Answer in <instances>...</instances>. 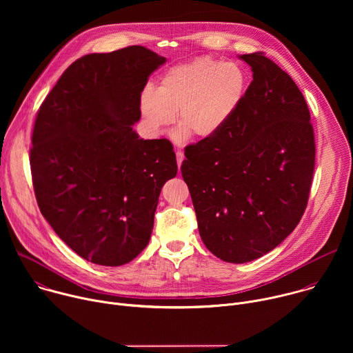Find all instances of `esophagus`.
Segmentation results:
<instances>
[{
    "label": "esophagus",
    "mask_w": 353,
    "mask_h": 353,
    "mask_svg": "<svg viewBox=\"0 0 353 353\" xmlns=\"http://www.w3.org/2000/svg\"><path fill=\"white\" fill-rule=\"evenodd\" d=\"M176 157H177V166H179V169H180V168H181V163H183V161H184V154L181 152V150H177Z\"/></svg>",
    "instance_id": "obj_1"
}]
</instances>
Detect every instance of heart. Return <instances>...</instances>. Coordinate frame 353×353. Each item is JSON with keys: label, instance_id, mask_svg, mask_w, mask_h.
Segmentation results:
<instances>
[{"label": "heart", "instance_id": "1", "mask_svg": "<svg viewBox=\"0 0 353 353\" xmlns=\"http://www.w3.org/2000/svg\"><path fill=\"white\" fill-rule=\"evenodd\" d=\"M248 77L236 63L196 57L173 65L159 78L155 89L139 97L145 128L158 134L170 125L177 112L179 142L188 135L204 139L221 131L234 116L245 96Z\"/></svg>", "mask_w": 353, "mask_h": 353}]
</instances>
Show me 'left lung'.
<instances>
[{
    "mask_svg": "<svg viewBox=\"0 0 353 353\" xmlns=\"http://www.w3.org/2000/svg\"><path fill=\"white\" fill-rule=\"evenodd\" d=\"M253 81L234 116L185 148L199 236L218 259L243 264L270 253L297 226L312 188L316 143L305 96L263 53L243 54Z\"/></svg>",
    "mask_w": 353,
    "mask_h": 353,
    "instance_id": "1",
    "label": "left lung"
}]
</instances>
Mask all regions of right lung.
Masks as SVG:
<instances>
[{
    "label": "right lung",
    "mask_w": 353,
    "mask_h": 353,
    "mask_svg": "<svg viewBox=\"0 0 353 353\" xmlns=\"http://www.w3.org/2000/svg\"><path fill=\"white\" fill-rule=\"evenodd\" d=\"M166 59L142 46L72 63L41 103L30 170L41 215L75 253L119 267L148 245L163 184L177 174L168 139H142L139 97Z\"/></svg>",
    "instance_id": "right-lung-1"
}]
</instances>
